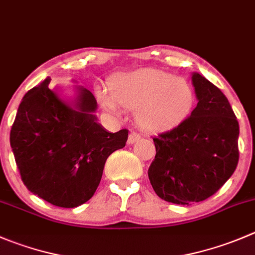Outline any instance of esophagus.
<instances>
[{"label": "esophagus", "mask_w": 255, "mask_h": 255, "mask_svg": "<svg viewBox=\"0 0 255 255\" xmlns=\"http://www.w3.org/2000/svg\"><path fill=\"white\" fill-rule=\"evenodd\" d=\"M139 139L140 135L135 132H130L129 135H128V143H129V144H134V143L138 142Z\"/></svg>", "instance_id": "34e87169"}]
</instances>
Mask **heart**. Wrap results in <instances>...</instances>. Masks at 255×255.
Here are the masks:
<instances>
[{
    "instance_id": "b5f03b06",
    "label": "heart",
    "mask_w": 255,
    "mask_h": 255,
    "mask_svg": "<svg viewBox=\"0 0 255 255\" xmlns=\"http://www.w3.org/2000/svg\"><path fill=\"white\" fill-rule=\"evenodd\" d=\"M106 110L121 115L135 110V122L150 133H163L182 125L193 110L194 91L183 78L159 70H139L113 78L111 88L98 90Z\"/></svg>"
}]
</instances>
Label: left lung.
<instances>
[{"label": "left lung", "mask_w": 255, "mask_h": 255, "mask_svg": "<svg viewBox=\"0 0 255 255\" xmlns=\"http://www.w3.org/2000/svg\"><path fill=\"white\" fill-rule=\"evenodd\" d=\"M192 83L197 107L182 125L153 138L157 153L148 169L157 196L183 206L213 196L239 159V125L227 97L199 73Z\"/></svg>", "instance_id": "1"}]
</instances>
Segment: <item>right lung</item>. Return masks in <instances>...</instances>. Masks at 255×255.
<instances>
[{"label":"right lung","mask_w":255,"mask_h":255,"mask_svg":"<svg viewBox=\"0 0 255 255\" xmlns=\"http://www.w3.org/2000/svg\"><path fill=\"white\" fill-rule=\"evenodd\" d=\"M51 78L22 98L9 143L29 192L53 206L75 208L92 198L107 158L126 145L128 130H106L95 116L97 101L76 86L63 100L48 87Z\"/></svg>","instance_id":"1"}]
</instances>
